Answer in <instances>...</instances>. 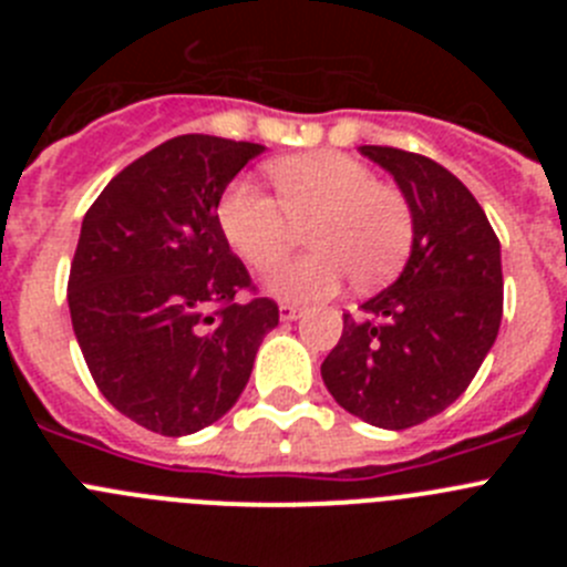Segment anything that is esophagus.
<instances>
[{
    "instance_id": "obj_1",
    "label": "esophagus",
    "mask_w": 567,
    "mask_h": 567,
    "mask_svg": "<svg viewBox=\"0 0 567 567\" xmlns=\"http://www.w3.org/2000/svg\"><path fill=\"white\" fill-rule=\"evenodd\" d=\"M278 312H280V320H298L300 318V307L298 303H289V300H280Z\"/></svg>"
}]
</instances>
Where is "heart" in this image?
<instances>
[{
  "label": "heart",
  "instance_id": "heart-1",
  "mask_svg": "<svg viewBox=\"0 0 567 567\" xmlns=\"http://www.w3.org/2000/svg\"><path fill=\"white\" fill-rule=\"evenodd\" d=\"M278 198L249 182H235L218 204L229 247L252 269L267 272L289 252L292 224L307 229L312 252L275 269L267 289L287 300H323L349 275L363 289L385 284L412 247V209L358 158L332 150L289 155L272 164Z\"/></svg>",
  "mask_w": 567,
  "mask_h": 567
}]
</instances>
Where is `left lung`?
<instances>
[{"instance_id": "8db88e82", "label": "left lung", "mask_w": 567, "mask_h": 567, "mask_svg": "<svg viewBox=\"0 0 567 567\" xmlns=\"http://www.w3.org/2000/svg\"><path fill=\"white\" fill-rule=\"evenodd\" d=\"M412 209V252L392 287L343 315L320 365L329 394L378 429H412L468 389L503 320L499 240L477 198L443 164L363 144Z\"/></svg>"}]
</instances>
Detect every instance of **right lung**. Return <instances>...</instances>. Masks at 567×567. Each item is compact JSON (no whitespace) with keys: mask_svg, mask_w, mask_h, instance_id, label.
I'll list each match as a JSON object with an SVG mask.
<instances>
[{"mask_svg":"<svg viewBox=\"0 0 567 567\" xmlns=\"http://www.w3.org/2000/svg\"><path fill=\"white\" fill-rule=\"evenodd\" d=\"M260 144L178 135L124 167L82 221L68 303L99 392L164 437L213 425L238 403L278 303L238 300L249 272L218 204Z\"/></svg>","mask_w":567,"mask_h":567,"instance_id":"obj_1","label":"right lung"}]
</instances>
